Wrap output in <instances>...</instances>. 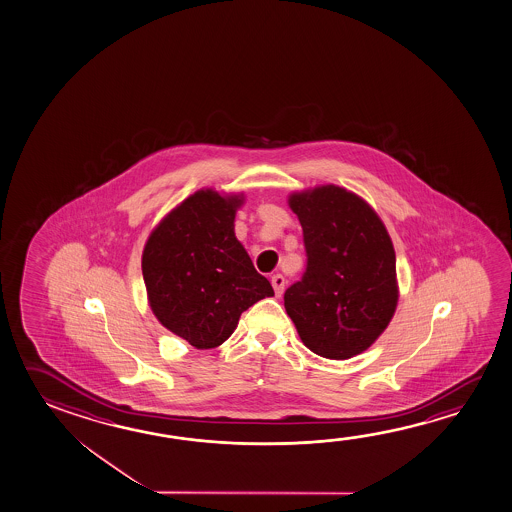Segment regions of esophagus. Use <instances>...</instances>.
Instances as JSON below:
<instances>
[{
    "label": "esophagus",
    "mask_w": 512,
    "mask_h": 512,
    "mask_svg": "<svg viewBox=\"0 0 512 512\" xmlns=\"http://www.w3.org/2000/svg\"><path fill=\"white\" fill-rule=\"evenodd\" d=\"M270 283H272V286H274V292H276V295H278V297H281V294L285 292V278H283L281 274H274V276H272V279H270Z\"/></svg>",
    "instance_id": "obj_1"
}]
</instances>
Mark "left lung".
Masks as SVG:
<instances>
[{
    "label": "left lung",
    "mask_w": 512,
    "mask_h": 512,
    "mask_svg": "<svg viewBox=\"0 0 512 512\" xmlns=\"http://www.w3.org/2000/svg\"><path fill=\"white\" fill-rule=\"evenodd\" d=\"M303 227L306 272L285 292L304 346L330 360L364 353L398 306L396 252L387 227L362 197L335 184L288 195Z\"/></svg>",
    "instance_id": "1"
}]
</instances>
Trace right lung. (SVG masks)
<instances>
[{"mask_svg":"<svg viewBox=\"0 0 512 512\" xmlns=\"http://www.w3.org/2000/svg\"><path fill=\"white\" fill-rule=\"evenodd\" d=\"M243 193L195 191L148 236L141 270L157 321L197 349L224 344L252 304L272 297L234 234Z\"/></svg>","mask_w":512,"mask_h":512,"instance_id":"1","label":"right lung"}]
</instances>
